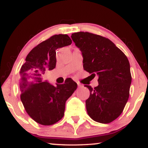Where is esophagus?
<instances>
[{
    "instance_id": "obj_1",
    "label": "esophagus",
    "mask_w": 148,
    "mask_h": 148,
    "mask_svg": "<svg viewBox=\"0 0 148 148\" xmlns=\"http://www.w3.org/2000/svg\"><path fill=\"white\" fill-rule=\"evenodd\" d=\"M77 84H78V88H80V87L82 86V85L80 84V83H77Z\"/></svg>"
}]
</instances>
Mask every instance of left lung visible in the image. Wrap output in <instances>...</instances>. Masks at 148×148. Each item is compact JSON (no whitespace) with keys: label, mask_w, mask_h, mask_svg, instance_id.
I'll use <instances>...</instances> for the list:
<instances>
[{"label":"left lung","mask_w":148,"mask_h":148,"mask_svg":"<svg viewBox=\"0 0 148 148\" xmlns=\"http://www.w3.org/2000/svg\"><path fill=\"white\" fill-rule=\"evenodd\" d=\"M71 38L82 54L84 69L98 76V86H84L90 93L86 100L88 114L97 122H112L122 114L129 98L132 76L128 59L105 37L79 32Z\"/></svg>","instance_id":"1"}]
</instances>
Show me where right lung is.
<instances>
[{
    "mask_svg": "<svg viewBox=\"0 0 148 148\" xmlns=\"http://www.w3.org/2000/svg\"><path fill=\"white\" fill-rule=\"evenodd\" d=\"M71 44L67 34L54 35L33 48L21 67V101L28 115L40 124L50 125L60 120L66 101L77 88L71 78L56 86L45 80L46 72L56 67V50Z\"/></svg>",
    "mask_w": 148,
    "mask_h": 148,
    "instance_id": "1",
    "label": "right lung"
}]
</instances>
